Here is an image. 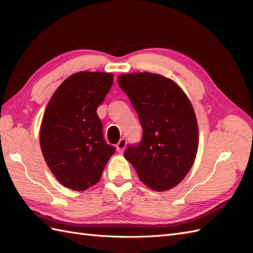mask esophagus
Masks as SVG:
<instances>
[{
  "label": "esophagus",
  "instance_id": "esophagus-1",
  "mask_svg": "<svg viewBox=\"0 0 253 253\" xmlns=\"http://www.w3.org/2000/svg\"><path fill=\"white\" fill-rule=\"evenodd\" d=\"M126 147V138H121V139L119 140V142L117 143V146H116V148H117V151H118L119 153L124 152Z\"/></svg>",
  "mask_w": 253,
  "mask_h": 253
}]
</instances>
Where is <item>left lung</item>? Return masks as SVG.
<instances>
[{
  "mask_svg": "<svg viewBox=\"0 0 253 253\" xmlns=\"http://www.w3.org/2000/svg\"><path fill=\"white\" fill-rule=\"evenodd\" d=\"M118 83L137 112L143 131L138 146L125 158L140 181L155 192H165L183 181L193 167L199 129L192 102L174 81L161 74H120Z\"/></svg>",
  "mask_w": 253,
  "mask_h": 253,
  "instance_id": "obj_1",
  "label": "left lung"
}]
</instances>
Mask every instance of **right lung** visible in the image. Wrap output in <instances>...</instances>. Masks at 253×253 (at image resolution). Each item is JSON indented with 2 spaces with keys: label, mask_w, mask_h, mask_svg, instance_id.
Segmentation results:
<instances>
[{
  "label": "right lung",
  "mask_w": 253,
  "mask_h": 253,
  "mask_svg": "<svg viewBox=\"0 0 253 253\" xmlns=\"http://www.w3.org/2000/svg\"><path fill=\"white\" fill-rule=\"evenodd\" d=\"M114 83L110 72L72 74L53 93L40 126V148L56 180L73 190L97 184L114 147L102 133L97 108Z\"/></svg>",
  "instance_id": "obj_1"
}]
</instances>
